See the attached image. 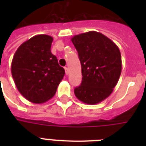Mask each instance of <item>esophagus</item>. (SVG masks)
I'll use <instances>...</instances> for the list:
<instances>
[{"label":"esophagus","mask_w":146,"mask_h":146,"mask_svg":"<svg viewBox=\"0 0 146 146\" xmlns=\"http://www.w3.org/2000/svg\"><path fill=\"white\" fill-rule=\"evenodd\" d=\"M64 70H65V73H66V75L69 73V71H68V68L67 67H64Z\"/></svg>","instance_id":"1"}]
</instances>
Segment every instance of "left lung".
<instances>
[{
  "label": "left lung",
  "instance_id": "1",
  "mask_svg": "<svg viewBox=\"0 0 146 146\" xmlns=\"http://www.w3.org/2000/svg\"><path fill=\"white\" fill-rule=\"evenodd\" d=\"M82 66V80L74 89L78 99L96 104L108 97L117 83L122 69L117 44L102 33L91 31L71 38Z\"/></svg>",
  "mask_w": 146,
  "mask_h": 146
}]
</instances>
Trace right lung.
Wrapping results in <instances>:
<instances>
[{
  "label": "right lung",
  "mask_w": 146,
  "mask_h": 146,
  "mask_svg": "<svg viewBox=\"0 0 146 146\" xmlns=\"http://www.w3.org/2000/svg\"><path fill=\"white\" fill-rule=\"evenodd\" d=\"M53 38L38 35L23 42L13 57L11 73L18 91L29 102H46L54 96L65 74L50 52Z\"/></svg>",
  "instance_id": "obj_1"
}]
</instances>
